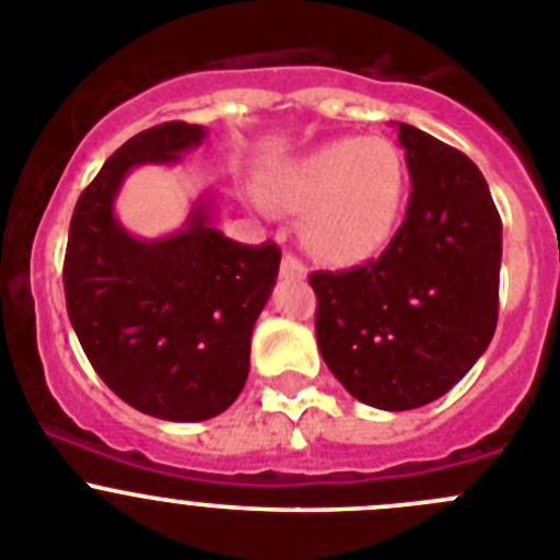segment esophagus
I'll return each mask as SVG.
<instances>
[{
  "instance_id": "esophagus-1",
  "label": "esophagus",
  "mask_w": 560,
  "mask_h": 560,
  "mask_svg": "<svg viewBox=\"0 0 560 560\" xmlns=\"http://www.w3.org/2000/svg\"><path fill=\"white\" fill-rule=\"evenodd\" d=\"M280 275H283V277H296V280H305L307 269H305V264H302L300 258H294V255H291V253H285L283 260H280Z\"/></svg>"
}]
</instances>
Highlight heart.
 Listing matches in <instances>:
<instances>
[{
    "label": "heart",
    "mask_w": 560,
    "mask_h": 560,
    "mask_svg": "<svg viewBox=\"0 0 560 560\" xmlns=\"http://www.w3.org/2000/svg\"><path fill=\"white\" fill-rule=\"evenodd\" d=\"M405 161L388 138H332L277 166L269 191L302 213L307 249L330 264H361L392 241L405 202Z\"/></svg>",
    "instance_id": "b5f03b06"
}]
</instances>
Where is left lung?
Instances as JSON below:
<instances>
[{"label": "left lung", "instance_id": "1", "mask_svg": "<svg viewBox=\"0 0 560 560\" xmlns=\"http://www.w3.org/2000/svg\"><path fill=\"white\" fill-rule=\"evenodd\" d=\"M410 174L402 228L377 260L314 271L316 341L347 392L381 410L433 402L491 343L502 222L464 152L397 121Z\"/></svg>", "mask_w": 560, "mask_h": 560}]
</instances>
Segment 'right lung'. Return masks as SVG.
I'll return each mask as SVG.
<instances>
[{
    "mask_svg": "<svg viewBox=\"0 0 560 560\" xmlns=\"http://www.w3.org/2000/svg\"><path fill=\"white\" fill-rule=\"evenodd\" d=\"M202 141L205 127L166 121L121 143L77 199L66 246V307L82 352L116 397L166 422H202L235 402L280 269L277 244L246 246L213 228L210 194L166 238H136L116 219L132 168L179 163Z\"/></svg>",
    "mask_w": 560,
    "mask_h": 560,
    "instance_id": "add662e5",
    "label": "right lung"
}]
</instances>
